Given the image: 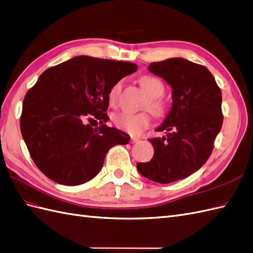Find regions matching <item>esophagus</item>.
<instances>
[{
  "label": "esophagus",
  "mask_w": 253,
  "mask_h": 253,
  "mask_svg": "<svg viewBox=\"0 0 253 253\" xmlns=\"http://www.w3.org/2000/svg\"><path fill=\"white\" fill-rule=\"evenodd\" d=\"M137 141H138V138H135V137L131 138V144H135V143H137Z\"/></svg>",
  "instance_id": "1"
}]
</instances>
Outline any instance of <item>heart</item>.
I'll return each instance as SVG.
<instances>
[{
    "label": "heart",
    "mask_w": 253,
    "mask_h": 253,
    "mask_svg": "<svg viewBox=\"0 0 253 253\" xmlns=\"http://www.w3.org/2000/svg\"><path fill=\"white\" fill-rule=\"evenodd\" d=\"M140 85L143 87L148 96L151 97L148 102V108L157 116H162L165 113V104L160 98L162 96L165 91L164 83L161 79L151 76L145 75L139 79ZM122 89V82H117L113 84V87L109 89L108 92V101L110 105H116L118 101L119 94ZM114 125L119 127L120 130L132 135L139 134L144 128L149 126L151 123V117L148 113H138L132 114L127 112H120L113 115Z\"/></svg>",
    "instance_id": "heart-1"
}]
</instances>
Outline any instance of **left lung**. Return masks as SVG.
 <instances>
[{
	"label": "left lung",
	"mask_w": 253,
	"mask_h": 253,
	"mask_svg": "<svg viewBox=\"0 0 253 253\" xmlns=\"http://www.w3.org/2000/svg\"><path fill=\"white\" fill-rule=\"evenodd\" d=\"M149 71L170 85L173 104L156 130L166 136L149 139L155 155L136 168L148 179L169 183L193 174L211 155L223 122L222 95L207 67L189 60L153 62Z\"/></svg>",
	"instance_id": "left-lung-1"
}]
</instances>
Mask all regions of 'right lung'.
Returning a JSON list of instances; mask_svg holds the SVG:
<instances>
[{"label":"right lung","mask_w":253,"mask_h":253,"mask_svg":"<svg viewBox=\"0 0 253 253\" xmlns=\"http://www.w3.org/2000/svg\"><path fill=\"white\" fill-rule=\"evenodd\" d=\"M136 70L130 62L78 55L42 74L24 96L20 130L42 174L78 186L98 174L110 148L128 143L126 133L105 125V112L109 89ZM93 121L101 126L92 128Z\"/></svg>","instance_id":"obj_1"}]
</instances>
